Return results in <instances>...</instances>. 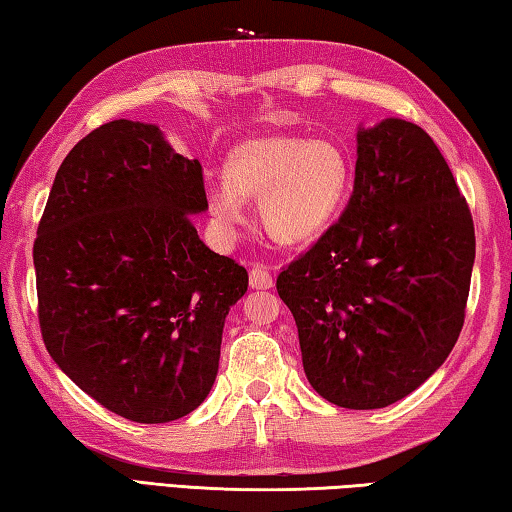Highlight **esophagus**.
Masks as SVG:
<instances>
[{"label":"esophagus","mask_w":512,"mask_h":512,"mask_svg":"<svg viewBox=\"0 0 512 512\" xmlns=\"http://www.w3.org/2000/svg\"><path fill=\"white\" fill-rule=\"evenodd\" d=\"M249 285L251 290H272V274L263 263H251L249 270Z\"/></svg>","instance_id":"obj_1"}]
</instances>
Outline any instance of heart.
Returning a JSON list of instances; mask_svg holds the SVG:
<instances>
[{"instance_id":"1","label":"heart","mask_w":512,"mask_h":512,"mask_svg":"<svg viewBox=\"0 0 512 512\" xmlns=\"http://www.w3.org/2000/svg\"><path fill=\"white\" fill-rule=\"evenodd\" d=\"M222 177L224 182L209 188L215 227L229 236L245 222L249 197H258L267 236L297 247L333 224L346 197L348 159L333 141L263 134L229 150Z\"/></svg>"}]
</instances>
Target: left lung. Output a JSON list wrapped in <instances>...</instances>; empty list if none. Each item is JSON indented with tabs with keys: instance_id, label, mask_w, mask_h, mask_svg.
Instances as JSON below:
<instances>
[{
	"instance_id": "obj_1",
	"label": "left lung",
	"mask_w": 512,
	"mask_h": 512,
	"mask_svg": "<svg viewBox=\"0 0 512 512\" xmlns=\"http://www.w3.org/2000/svg\"><path fill=\"white\" fill-rule=\"evenodd\" d=\"M472 265V215L432 137L360 125L344 213L276 279L312 389L346 409L416 391L459 339Z\"/></svg>"
}]
</instances>
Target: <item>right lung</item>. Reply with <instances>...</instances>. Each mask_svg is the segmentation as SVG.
<instances>
[{
	"label": "right lung",
	"mask_w": 512,
	"mask_h": 512,
	"mask_svg": "<svg viewBox=\"0 0 512 512\" xmlns=\"http://www.w3.org/2000/svg\"><path fill=\"white\" fill-rule=\"evenodd\" d=\"M202 166L155 123L110 121L62 161L33 245L42 339L60 371L134 423L209 396L245 267L204 245Z\"/></svg>",
	"instance_id": "1"
}]
</instances>
